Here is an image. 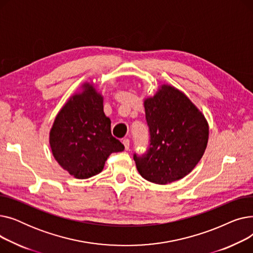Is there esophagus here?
I'll use <instances>...</instances> for the list:
<instances>
[{
  "label": "esophagus",
  "instance_id": "esophagus-1",
  "mask_svg": "<svg viewBox=\"0 0 253 253\" xmlns=\"http://www.w3.org/2000/svg\"><path fill=\"white\" fill-rule=\"evenodd\" d=\"M123 144H124V147H125V150L128 151L129 150V145H130V140L128 138L123 139Z\"/></svg>",
  "mask_w": 253,
  "mask_h": 253
}]
</instances>
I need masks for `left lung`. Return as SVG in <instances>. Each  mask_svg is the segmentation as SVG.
Returning a JSON list of instances; mask_svg holds the SVG:
<instances>
[{"label": "left lung", "instance_id": "1", "mask_svg": "<svg viewBox=\"0 0 253 253\" xmlns=\"http://www.w3.org/2000/svg\"><path fill=\"white\" fill-rule=\"evenodd\" d=\"M150 144L133 155L139 174L151 182L178 180L195 168L206 150L209 127L204 115L178 89L162 85L144 100Z\"/></svg>", "mask_w": 253, "mask_h": 253}]
</instances>
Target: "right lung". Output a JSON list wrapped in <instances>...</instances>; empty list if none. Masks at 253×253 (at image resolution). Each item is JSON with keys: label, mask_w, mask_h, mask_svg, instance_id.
<instances>
[{"label": "right lung", "mask_w": 253, "mask_h": 253, "mask_svg": "<svg viewBox=\"0 0 253 253\" xmlns=\"http://www.w3.org/2000/svg\"><path fill=\"white\" fill-rule=\"evenodd\" d=\"M57 114L50 130V147L58 164L76 178L85 179L102 171L112 153L124 145L112 135L111 120L103 112V97L85 83Z\"/></svg>", "instance_id": "add662e5"}]
</instances>
